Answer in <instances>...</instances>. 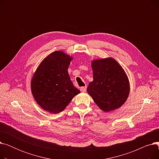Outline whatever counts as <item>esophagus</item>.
<instances>
[{"mask_svg":"<svg viewBox=\"0 0 159 159\" xmlns=\"http://www.w3.org/2000/svg\"><path fill=\"white\" fill-rule=\"evenodd\" d=\"M86 89H87V87H86V86L81 87V88H80V91H82V92H86Z\"/></svg>","mask_w":159,"mask_h":159,"instance_id":"34e87169","label":"esophagus"}]
</instances>
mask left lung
<instances>
[{
  "label": "left lung",
  "mask_w": 159,
  "mask_h": 159,
  "mask_svg": "<svg viewBox=\"0 0 159 159\" xmlns=\"http://www.w3.org/2000/svg\"><path fill=\"white\" fill-rule=\"evenodd\" d=\"M91 67L93 80L87 88L88 94L102 111L118 109L129 93V80L124 70L113 58L93 61Z\"/></svg>",
  "instance_id": "obj_1"
}]
</instances>
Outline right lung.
Wrapping results in <instances>:
<instances>
[{
    "instance_id": "1",
    "label": "right lung",
    "mask_w": 159,
    "mask_h": 159,
    "mask_svg": "<svg viewBox=\"0 0 159 159\" xmlns=\"http://www.w3.org/2000/svg\"><path fill=\"white\" fill-rule=\"evenodd\" d=\"M72 57L61 51L49 54L39 66L31 82L37 104L52 113L62 111L80 91L75 88L68 69Z\"/></svg>"
}]
</instances>
